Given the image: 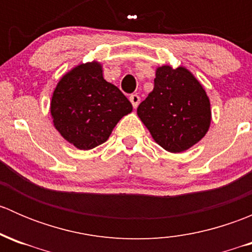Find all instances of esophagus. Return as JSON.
Returning <instances> with one entry per match:
<instances>
[{"label": "esophagus", "instance_id": "esophagus-1", "mask_svg": "<svg viewBox=\"0 0 252 252\" xmlns=\"http://www.w3.org/2000/svg\"><path fill=\"white\" fill-rule=\"evenodd\" d=\"M129 100H130L131 105H133L134 108H136L139 106V103H140V96L139 95H131L130 97H129Z\"/></svg>", "mask_w": 252, "mask_h": 252}]
</instances>
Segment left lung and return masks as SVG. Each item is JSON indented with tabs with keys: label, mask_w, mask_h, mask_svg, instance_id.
<instances>
[{
	"label": "left lung",
	"mask_w": 252,
	"mask_h": 252,
	"mask_svg": "<svg viewBox=\"0 0 252 252\" xmlns=\"http://www.w3.org/2000/svg\"><path fill=\"white\" fill-rule=\"evenodd\" d=\"M136 112L154 140L173 154L197 144L211 124L210 98L195 75L182 65L156 68L154 90Z\"/></svg>",
	"instance_id": "left-lung-1"
}]
</instances>
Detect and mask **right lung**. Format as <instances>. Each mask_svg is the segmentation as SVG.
Here are the masks:
<instances>
[{
	"label": "right lung",
	"mask_w": 252,
	"mask_h": 252,
	"mask_svg": "<svg viewBox=\"0 0 252 252\" xmlns=\"http://www.w3.org/2000/svg\"><path fill=\"white\" fill-rule=\"evenodd\" d=\"M97 61L81 63L58 81L52 100L53 126L79 150H91L110 138L133 106L121 90L103 78Z\"/></svg>",
	"instance_id": "add662e5"
}]
</instances>
